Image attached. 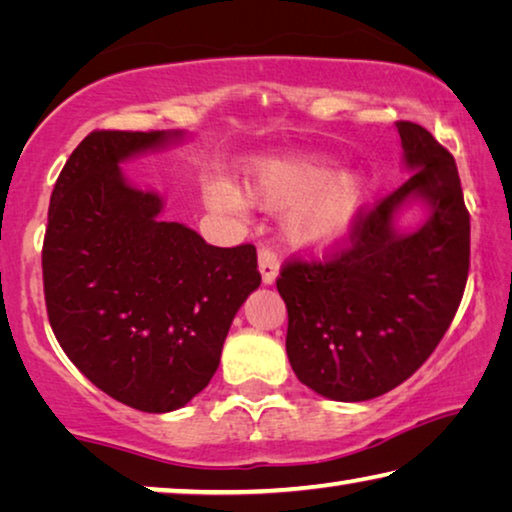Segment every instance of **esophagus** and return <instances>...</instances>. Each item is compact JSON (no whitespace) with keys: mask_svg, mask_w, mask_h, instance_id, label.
<instances>
[{"mask_svg":"<svg viewBox=\"0 0 512 512\" xmlns=\"http://www.w3.org/2000/svg\"><path fill=\"white\" fill-rule=\"evenodd\" d=\"M277 271H280V257H277L275 250L268 244L259 246V273H262L264 284L275 282Z\"/></svg>","mask_w":512,"mask_h":512,"instance_id":"1","label":"esophagus"}]
</instances>
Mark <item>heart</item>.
I'll list each match as a JSON object with an SVG mask.
<instances>
[{
	"instance_id": "b5f03b06",
	"label": "heart",
	"mask_w": 512,
	"mask_h": 512,
	"mask_svg": "<svg viewBox=\"0 0 512 512\" xmlns=\"http://www.w3.org/2000/svg\"><path fill=\"white\" fill-rule=\"evenodd\" d=\"M248 192L268 210L291 207L287 228L291 237L309 246H332L348 235L366 198L361 176H334L318 158H280L257 164ZM212 201L228 210L244 205V198L228 185L212 192Z\"/></svg>"
}]
</instances>
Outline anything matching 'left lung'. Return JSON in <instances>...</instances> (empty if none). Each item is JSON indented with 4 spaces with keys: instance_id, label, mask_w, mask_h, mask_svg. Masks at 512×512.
<instances>
[{
    "instance_id": "8db88e82",
    "label": "left lung",
    "mask_w": 512,
    "mask_h": 512,
    "mask_svg": "<svg viewBox=\"0 0 512 512\" xmlns=\"http://www.w3.org/2000/svg\"><path fill=\"white\" fill-rule=\"evenodd\" d=\"M415 171L323 257H289L277 275L287 305V354L302 384L339 402L379 397L409 379L452 325L470 271V212L449 153L427 128L397 121ZM430 221L397 238L392 212L406 197Z\"/></svg>"
}]
</instances>
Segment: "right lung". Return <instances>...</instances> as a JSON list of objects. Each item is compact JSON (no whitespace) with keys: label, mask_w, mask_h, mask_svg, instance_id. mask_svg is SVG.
Segmentation results:
<instances>
[{"label":"right lung","mask_w":512,"mask_h":512,"mask_svg":"<svg viewBox=\"0 0 512 512\" xmlns=\"http://www.w3.org/2000/svg\"><path fill=\"white\" fill-rule=\"evenodd\" d=\"M167 140L92 131L60 171L42 241L60 348L103 393L146 413L180 409L210 384L232 318L262 282L253 244H205L121 178L117 162Z\"/></svg>","instance_id":"add662e5"}]
</instances>
